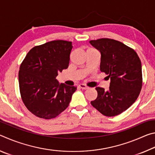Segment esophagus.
I'll return each mask as SVG.
<instances>
[{
    "label": "esophagus",
    "instance_id": "esophagus-1",
    "mask_svg": "<svg viewBox=\"0 0 155 155\" xmlns=\"http://www.w3.org/2000/svg\"><path fill=\"white\" fill-rule=\"evenodd\" d=\"M78 86H79V87L82 89V90H87L89 88V87H87V86L85 85V84H80Z\"/></svg>",
    "mask_w": 155,
    "mask_h": 155
}]
</instances>
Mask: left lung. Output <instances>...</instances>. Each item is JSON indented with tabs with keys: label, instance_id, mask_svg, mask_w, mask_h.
<instances>
[{
	"label": "left lung",
	"instance_id": "1",
	"mask_svg": "<svg viewBox=\"0 0 155 155\" xmlns=\"http://www.w3.org/2000/svg\"><path fill=\"white\" fill-rule=\"evenodd\" d=\"M101 54L100 69L111 79L107 91L97 87L98 96L91 105L105 116H115L135 103L142 87L141 61L133 48L109 38L91 40Z\"/></svg>",
	"mask_w": 155,
	"mask_h": 155
}]
</instances>
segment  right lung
<instances>
[{
    "instance_id": "add662e5",
    "label": "right lung",
    "mask_w": 155,
    "mask_h": 155,
    "mask_svg": "<svg viewBox=\"0 0 155 155\" xmlns=\"http://www.w3.org/2000/svg\"><path fill=\"white\" fill-rule=\"evenodd\" d=\"M71 41L54 40L33 47L20 65L18 80L21 98L28 111L49 120L67 108L75 86L59 84L58 72L67 69Z\"/></svg>"
}]
</instances>
